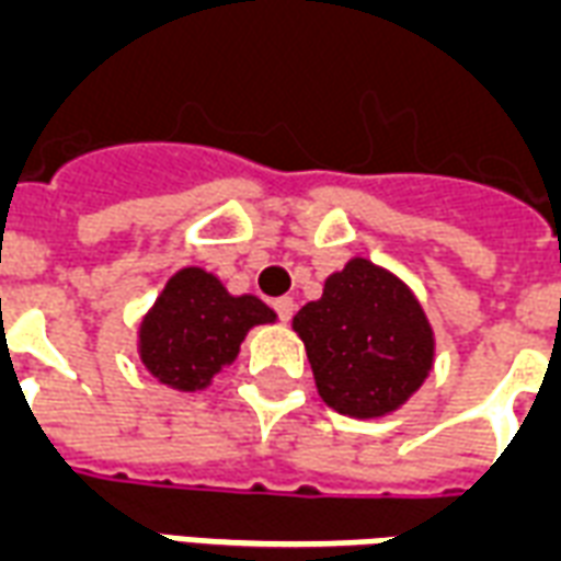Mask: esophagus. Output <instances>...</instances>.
Masks as SVG:
<instances>
[{"label": "esophagus", "instance_id": "esophagus-1", "mask_svg": "<svg viewBox=\"0 0 561 561\" xmlns=\"http://www.w3.org/2000/svg\"><path fill=\"white\" fill-rule=\"evenodd\" d=\"M272 307H275V313L280 322H289V319H293V310H296V301H293V298H277Z\"/></svg>", "mask_w": 561, "mask_h": 561}]
</instances>
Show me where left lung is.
Segmentation results:
<instances>
[{
	"instance_id": "1",
	"label": "left lung",
	"mask_w": 561,
	"mask_h": 561,
	"mask_svg": "<svg viewBox=\"0 0 561 561\" xmlns=\"http://www.w3.org/2000/svg\"><path fill=\"white\" fill-rule=\"evenodd\" d=\"M319 396L340 414H390L423 385L435 336L423 307L399 277L352 260L325 293L296 313Z\"/></svg>"
}]
</instances>
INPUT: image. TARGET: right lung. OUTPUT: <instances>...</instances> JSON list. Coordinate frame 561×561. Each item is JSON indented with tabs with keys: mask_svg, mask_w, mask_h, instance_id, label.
<instances>
[{
	"mask_svg": "<svg viewBox=\"0 0 561 561\" xmlns=\"http://www.w3.org/2000/svg\"><path fill=\"white\" fill-rule=\"evenodd\" d=\"M275 322L256 296H230L204 268L176 272L138 331L150 376L174 390H201L236 360L254 325Z\"/></svg>",
	"mask_w": 561,
	"mask_h": 561,
	"instance_id": "add662e5",
	"label": "right lung"
}]
</instances>
